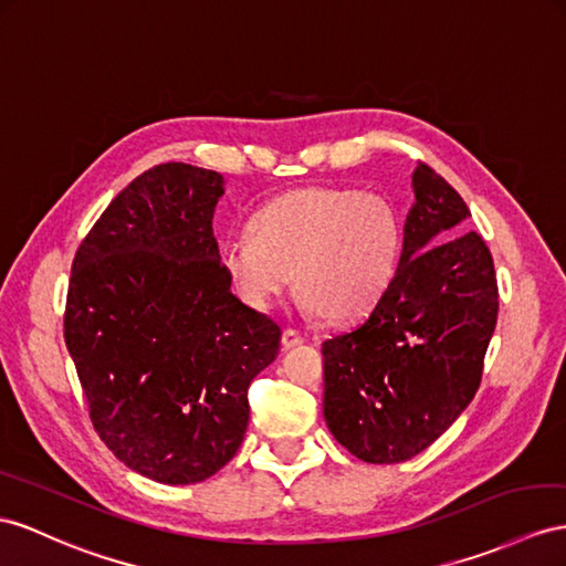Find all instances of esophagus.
Masks as SVG:
<instances>
[{
    "label": "esophagus",
    "mask_w": 566,
    "mask_h": 566,
    "mask_svg": "<svg viewBox=\"0 0 566 566\" xmlns=\"http://www.w3.org/2000/svg\"><path fill=\"white\" fill-rule=\"evenodd\" d=\"M298 344H303L301 332H296V329H292V327H286V329L282 332V346H284V349H294V346H298Z\"/></svg>",
    "instance_id": "obj_1"
}]
</instances>
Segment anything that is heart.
I'll list each match as a JSON object with an SVG mask.
<instances>
[{"mask_svg": "<svg viewBox=\"0 0 566 566\" xmlns=\"http://www.w3.org/2000/svg\"><path fill=\"white\" fill-rule=\"evenodd\" d=\"M403 253L397 206L380 193L311 186L270 200L249 234L222 241L217 263L241 303L268 311L294 274L306 311L346 325L366 317L392 289Z\"/></svg>", "mask_w": 566, "mask_h": 566, "instance_id": "b5f03b06", "label": "heart"}]
</instances>
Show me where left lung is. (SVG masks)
<instances>
[{
	"mask_svg": "<svg viewBox=\"0 0 566 566\" xmlns=\"http://www.w3.org/2000/svg\"><path fill=\"white\" fill-rule=\"evenodd\" d=\"M397 280L368 321L323 344V413L368 463L421 454L469 407L497 323L492 255L461 196L428 165L411 177Z\"/></svg>",
	"mask_w": 566,
	"mask_h": 566,
	"instance_id": "8db88e82",
	"label": "left lung"
}]
</instances>
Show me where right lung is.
Returning <instances> with one entry per match:
<instances>
[{"label": "right lung", "mask_w": 566, "mask_h": 566, "mask_svg": "<svg viewBox=\"0 0 566 566\" xmlns=\"http://www.w3.org/2000/svg\"><path fill=\"white\" fill-rule=\"evenodd\" d=\"M224 177L184 163L114 198L71 268L64 339L93 426L128 469L191 485L234 459L249 385L282 329L241 303L217 263Z\"/></svg>", "instance_id": "right-lung-1"}]
</instances>
